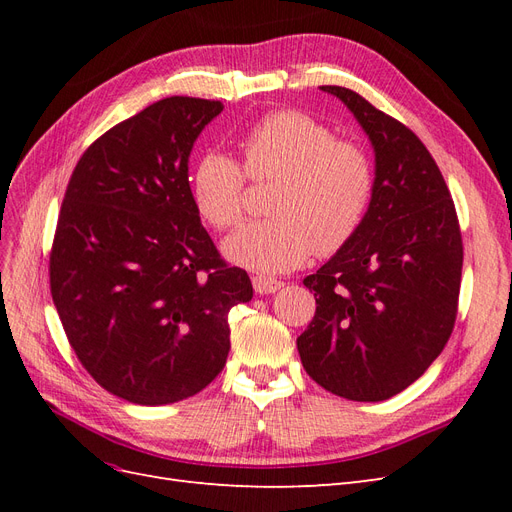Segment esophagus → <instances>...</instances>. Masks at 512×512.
Segmentation results:
<instances>
[{"label":"esophagus","mask_w":512,"mask_h":512,"mask_svg":"<svg viewBox=\"0 0 512 512\" xmlns=\"http://www.w3.org/2000/svg\"><path fill=\"white\" fill-rule=\"evenodd\" d=\"M252 284H254V290L258 294H273V292H277V290L284 286V282L273 280V277H265V275H254L252 277Z\"/></svg>","instance_id":"esophagus-1"}]
</instances>
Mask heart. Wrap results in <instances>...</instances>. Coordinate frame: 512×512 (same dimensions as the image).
Listing matches in <instances>:
<instances>
[{"mask_svg": "<svg viewBox=\"0 0 512 512\" xmlns=\"http://www.w3.org/2000/svg\"><path fill=\"white\" fill-rule=\"evenodd\" d=\"M245 170L224 151H205L194 164L190 192L200 218L215 230L245 218V173L277 183L269 200L273 220L239 230L226 256L260 273H284L316 250L335 254L356 235L376 190L374 162L363 145L299 111L260 119L241 141Z\"/></svg>", "mask_w": 512, "mask_h": 512, "instance_id": "b5f03b06", "label": "heart"}]
</instances>
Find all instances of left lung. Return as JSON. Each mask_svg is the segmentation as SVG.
<instances>
[{
	"label": "left lung",
	"instance_id": "1",
	"mask_svg": "<svg viewBox=\"0 0 512 512\" xmlns=\"http://www.w3.org/2000/svg\"><path fill=\"white\" fill-rule=\"evenodd\" d=\"M320 89L342 100L369 136L376 190L356 235L303 280L316 314L297 348L322 389L382 401L421 378L453 333L461 230L421 138L352 89Z\"/></svg>",
	"mask_w": 512,
	"mask_h": 512
}]
</instances>
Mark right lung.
<instances>
[{
    "instance_id": "1",
    "label": "right lung",
    "mask_w": 512,
    "mask_h": 512,
    "mask_svg": "<svg viewBox=\"0 0 512 512\" xmlns=\"http://www.w3.org/2000/svg\"><path fill=\"white\" fill-rule=\"evenodd\" d=\"M218 100L173 96L117 123L70 177L51 247V294L72 350L102 389L164 406L226 365L228 312L252 282L200 224L188 162Z\"/></svg>"
}]
</instances>
